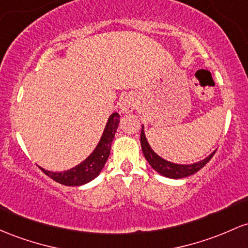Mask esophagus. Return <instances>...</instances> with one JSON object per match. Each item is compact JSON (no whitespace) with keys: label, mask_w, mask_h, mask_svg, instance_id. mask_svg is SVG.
Returning a JSON list of instances; mask_svg holds the SVG:
<instances>
[{"label":"esophagus","mask_w":248,"mask_h":248,"mask_svg":"<svg viewBox=\"0 0 248 248\" xmlns=\"http://www.w3.org/2000/svg\"><path fill=\"white\" fill-rule=\"evenodd\" d=\"M135 107H137V99H135L133 95H128V96L124 97V99L121 101V103H120V113L122 114L132 113Z\"/></svg>","instance_id":"obj_1"}]
</instances>
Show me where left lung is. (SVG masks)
<instances>
[{
	"label": "left lung",
	"instance_id": "obj_1",
	"mask_svg": "<svg viewBox=\"0 0 248 248\" xmlns=\"http://www.w3.org/2000/svg\"><path fill=\"white\" fill-rule=\"evenodd\" d=\"M140 142H141V148H142V153L145 155L148 164L151 165V167L153 168L155 172L159 173L160 175L165 176V178H170V179H182L199 172L201 168L207 164L209 160L212 159V156H213L217 152L216 149V151L212 152L208 156H206L205 159L200 160V161L198 162H194V164L187 165V164H175V162H170L168 161V160H165L164 157L157 155L153 151V148H152L151 145H149L148 140H147L146 138L145 126H143V124H142V128H141Z\"/></svg>",
	"mask_w": 248,
	"mask_h": 248
}]
</instances>
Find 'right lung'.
<instances>
[{
  "label": "right lung",
  "mask_w": 248,
  "mask_h": 248,
  "mask_svg": "<svg viewBox=\"0 0 248 248\" xmlns=\"http://www.w3.org/2000/svg\"><path fill=\"white\" fill-rule=\"evenodd\" d=\"M119 114H111L108 118L99 143L95 147L94 151L75 167L67 170H62V172H53V170H45L39 166L40 170L49 178L53 179L54 181L64 185V186H82V185L94 180L95 178L99 176V174L105 167L106 162H107L110 153L111 142H113L116 129L119 127Z\"/></svg>",
  "instance_id": "obj_1"
}]
</instances>
